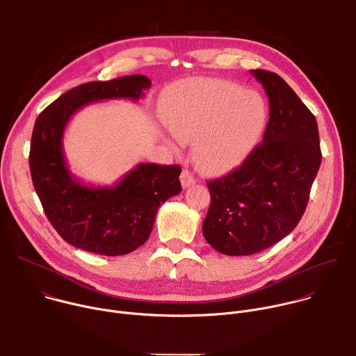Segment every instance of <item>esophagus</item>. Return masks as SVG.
I'll list each match as a JSON object with an SVG mask.
<instances>
[{"label":"esophagus","mask_w":356,"mask_h":356,"mask_svg":"<svg viewBox=\"0 0 356 356\" xmlns=\"http://www.w3.org/2000/svg\"><path fill=\"white\" fill-rule=\"evenodd\" d=\"M180 181H181V186H183L184 188L190 187V186L194 183V176H193V173H191L190 170L184 169V170L181 172V175H180Z\"/></svg>","instance_id":"1"}]
</instances>
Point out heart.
Returning a JSON list of instances; mask_svg holds the SVG:
<instances>
[{
  "label": "heart",
  "mask_w": 356,
  "mask_h": 356,
  "mask_svg": "<svg viewBox=\"0 0 356 356\" xmlns=\"http://www.w3.org/2000/svg\"><path fill=\"white\" fill-rule=\"evenodd\" d=\"M163 114L176 138L193 142L195 163L206 172L222 173L241 163L261 140L269 108L258 91L232 81L190 79L166 92Z\"/></svg>",
  "instance_id": "heart-1"
}]
</instances>
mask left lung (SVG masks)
Instances as JSON below:
<instances>
[{"mask_svg": "<svg viewBox=\"0 0 356 356\" xmlns=\"http://www.w3.org/2000/svg\"><path fill=\"white\" fill-rule=\"evenodd\" d=\"M269 98L264 142L243 163L207 181L211 204L202 235L228 257H248L289 235L306 211L321 165L316 117L276 73L250 72Z\"/></svg>", "mask_w": 356, "mask_h": 356, "instance_id": "1", "label": "left lung"}]
</instances>
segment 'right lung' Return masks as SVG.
Segmentation results:
<instances>
[{
  "label": "right lung",
  "mask_w": 356,
  "mask_h": 356,
  "mask_svg": "<svg viewBox=\"0 0 356 356\" xmlns=\"http://www.w3.org/2000/svg\"><path fill=\"white\" fill-rule=\"evenodd\" d=\"M150 87L142 74L74 87L46 107L35 121L29 168L43 211L70 245L106 257L127 255L146 242L158 209L181 191L180 166L139 163L114 186L92 187L66 163L63 134L70 118L101 99H139Z\"/></svg>",
  "instance_id": "add662e5"
}]
</instances>
